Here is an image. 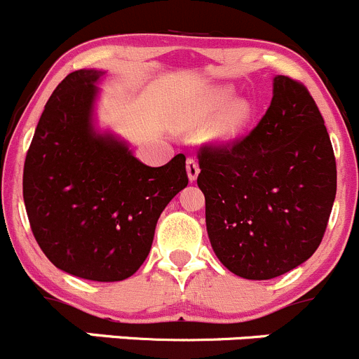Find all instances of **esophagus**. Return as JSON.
Here are the masks:
<instances>
[{
  "label": "esophagus",
  "instance_id": "1",
  "mask_svg": "<svg viewBox=\"0 0 359 359\" xmlns=\"http://www.w3.org/2000/svg\"><path fill=\"white\" fill-rule=\"evenodd\" d=\"M187 176H189L190 182H196L197 176H199V163L196 158L187 160Z\"/></svg>",
  "mask_w": 359,
  "mask_h": 359
}]
</instances>
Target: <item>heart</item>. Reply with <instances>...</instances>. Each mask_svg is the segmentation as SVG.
I'll list each match as a JSON object with an SVG mask.
<instances>
[{"label":"heart","mask_w":359,"mask_h":359,"mask_svg":"<svg viewBox=\"0 0 359 359\" xmlns=\"http://www.w3.org/2000/svg\"><path fill=\"white\" fill-rule=\"evenodd\" d=\"M254 109L247 100H236V91L227 84H217L201 91L187 102L174 118L177 130L206 128L208 141L215 146H227L238 141L247 130Z\"/></svg>","instance_id":"obj_1"}]
</instances>
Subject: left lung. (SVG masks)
I'll return each instance as SVG.
<instances>
[{
    "instance_id": "1",
    "label": "left lung",
    "mask_w": 359,
    "mask_h": 359,
    "mask_svg": "<svg viewBox=\"0 0 359 359\" xmlns=\"http://www.w3.org/2000/svg\"><path fill=\"white\" fill-rule=\"evenodd\" d=\"M199 167L208 238L229 271L269 280L312 257L337 196V165L305 86L275 75L271 104L252 134L204 148Z\"/></svg>"
}]
</instances>
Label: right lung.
<instances>
[{
  "label": "right lung",
  "mask_w": 359,
  "mask_h": 359,
  "mask_svg": "<svg viewBox=\"0 0 359 359\" xmlns=\"http://www.w3.org/2000/svg\"><path fill=\"white\" fill-rule=\"evenodd\" d=\"M104 70L83 68L57 84L26 155L22 196L43 254L93 282L134 275L151 250L160 215L189 185L185 155L142 163L97 121Z\"/></svg>",
  "instance_id": "obj_1"
}]
</instances>
